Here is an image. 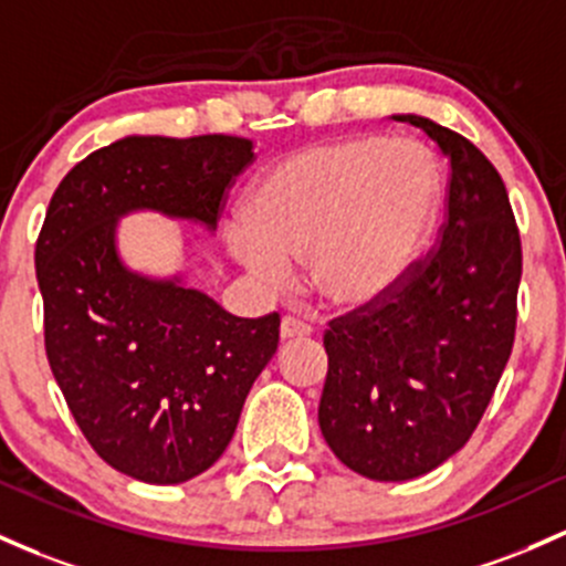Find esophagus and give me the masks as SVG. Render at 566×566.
<instances>
[{
  "label": "esophagus",
  "mask_w": 566,
  "mask_h": 566,
  "mask_svg": "<svg viewBox=\"0 0 566 566\" xmlns=\"http://www.w3.org/2000/svg\"><path fill=\"white\" fill-rule=\"evenodd\" d=\"M314 333V327L308 322L297 319V316H284L282 327H279V335L282 340H293V338H308Z\"/></svg>",
  "instance_id": "obj_1"
}]
</instances>
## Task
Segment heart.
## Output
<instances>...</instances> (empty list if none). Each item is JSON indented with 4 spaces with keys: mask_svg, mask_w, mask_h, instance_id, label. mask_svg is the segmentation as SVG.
<instances>
[{
    "mask_svg": "<svg viewBox=\"0 0 566 566\" xmlns=\"http://www.w3.org/2000/svg\"><path fill=\"white\" fill-rule=\"evenodd\" d=\"M443 207V171L419 142L349 136L284 155L247 198L228 247L269 287L306 260L331 306L363 308L402 287Z\"/></svg>",
    "mask_w": 566,
    "mask_h": 566,
    "instance_id": "obj_1",
    "label": "heart"
}]
</instances>
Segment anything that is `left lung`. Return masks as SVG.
<instances>
[{
  "label": "left lung",
  "instance_id": "obj_1",
  "mask_svg": "<svg viewBox=\"0 0 566 566\" xmlns=\"http://www.w3.org/2000/svg\"><path fill=\"white\" fill-rule=\"evenodd\" d=\"M451 164L440 244L378 306L331 322L319 430L370 481H411L470 440L515 335L521 239L502 177L473 142L421 115Z\"/></svg>",
  "mask_w": 566,
  "mask_h": 566
}]
</instances>
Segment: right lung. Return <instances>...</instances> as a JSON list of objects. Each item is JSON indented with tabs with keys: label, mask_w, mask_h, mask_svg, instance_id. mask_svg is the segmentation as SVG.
I'll list each match as a JSON object with an SVG mask.
<instances>
[{
	"label": "right lung",
	"mask_w": 566,
	"mask_h": 566,
	"mask_svg": "<svg viewBox=\"0 0 566 566\" xmlns=\"http://www.w3.org/2000/svg\"><path fill=\"white\" fill-rule=\"evenodd\" d=\"M239 136H123L61 179L36 239L45 352L98 457L169 486L231 443L254 378L279 346V314L241 319L188 271H136L120 220L153 212L217 231L226 188L254 158Z\"/></svg>",
	"instance_id": "add662e5"
}]
</instances>
